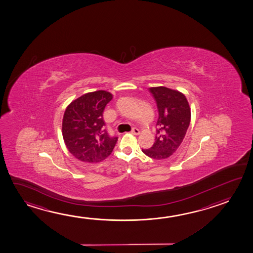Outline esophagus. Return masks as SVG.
Returning <instances> with one entry per match:
<instances>
[{"label":"esophagus","instance_id":"34e87169","mask_svg":"<svg viewBox=\"0 0 253 253\" xmlns=\"http://www.w3.org/2000/svg\"><path fill=\"white\" fill-rule=\"evenodd\" d=\"M130 133L133 134V135H138V134L140 133V131H139V129L137 128H133L132 130L130 131Z\"/></svg>","mask_w":253,"mask_h":253}]
</instances>
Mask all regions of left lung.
<instances>
[{
  "label": "left lung",
  "instance_id": "1",
  "mask_svg": "<svg viewBox=\"0 0 253 253\" xmlns=\"http://www.w3.org/2000/svg\"><path fill=\"white\" fill-rule=\"evenodd\" d=\"M157 104L159 118L155 142L149 149H142L146 156L164 160L178 149L191 122V108L183 93L164 86L151 87Z\"/></svg>",
  "mask_w": 253,
  "mask_h": 253
}]
</instances>
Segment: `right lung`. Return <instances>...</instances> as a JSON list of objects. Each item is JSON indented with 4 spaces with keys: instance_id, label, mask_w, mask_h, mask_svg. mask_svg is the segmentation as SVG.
<instances>
[{
    "instance_id": "right-lung-1",
    "label": "right lung",
    "mask_w": 253,
    "mask_h": 253,
    "mask_svg": "<svg viewBox=\"0 0 253 253\" xmlns=\"http://www.w3.org/2000/svg\"><path fill=\"white\" fill-rule=\"evenodd\" d=\"M112 93L88 92L73 100L62 119V137L69 152L79 161L97 163L108 157L118 137H110L104 128L103 111Z\"/></svg>"
}]
</instances>
